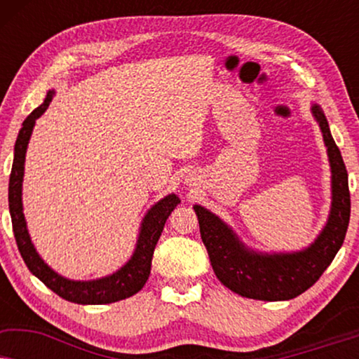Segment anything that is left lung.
I'll list each match as a JSON object with an SVG mask.
<instances>
[{
  "label": "left lung",
  "instance_id": "8db88e82",
  "mask_svg": "<svg viewBox=\"0 0 359 359\" xmlns=\"http://www.w3.org/2000/svg\"><path fill=\"white\" fill-rule=\"evenodd\" d=\"M312 114L320 126L330 161L332 209L325 227L311 247L294 253L253 252L217 215L203 205H194L201 238L215 276L225 287L243 297L258 301H289L297 297L317 283L345 240L351 210L348 173L320 106L313 104Z\"/></svg>",
  "mask_w": 359,
  "mask_h": 359
}]
</instances>
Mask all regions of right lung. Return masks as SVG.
<instances>
[{"mask_svg": "<svg viewBox=\"0 0 359 359\" xmlns=\"http://www.w3.org/2000/svg\"><path fill=\"white\" fill-rule=\"evenodd\" d=\"M53 95H55V91H48L42 104L27 116V119L22 122L21 130H19L16 145H14V161L11 176H9L8 199L9 214H11L13 220V232L16 237L19 253H21L29 271L65 301L75 304H111L122 301V299L139 292L149 279L151 257H154L156 242L163 232L165 222L171 210L180 204V198L176 194H168L145 214L134 255L124 266L109 276L93 279V281H72V279L60 276L50 266H47L34 248L27 232L26 219L22 214V176L24 160H26V150L32 129L36 126V121L50 104Z\"/></svg>", "mask_w": 359, "mask_h": 359, "instance_id": "1", "label": "right lung"}]
</instances>
